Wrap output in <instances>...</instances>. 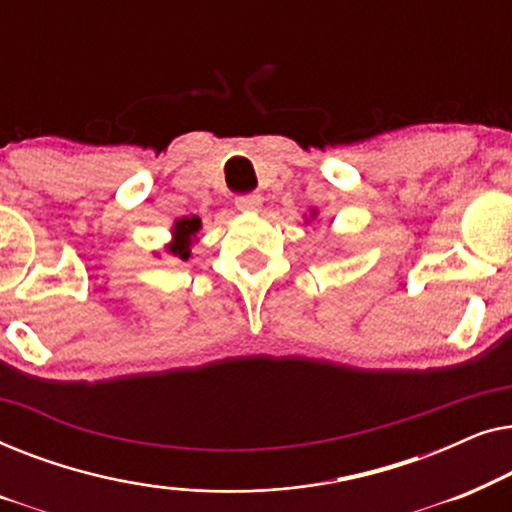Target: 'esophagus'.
<instances>
[{
  "label": "esophagus",
  "mask_w": 512,
  "mask_h": 512,
  "mask_svg": "<svg viewBox=\"0 0 512 512\" xmlns=\"http://www.w3.org/2000/svg\"><path fill=\"white\" fill-rule=\"evenodd\" d=\"M263 205V198L258 193H247V195H237L235 198V207L240 212H258Z\"/></svg>",
  "instance_id": "obj_1"
}]
</instances>
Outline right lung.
<instances>
[{
	"label": "right lung",
	"instance_id": "add662e5",
	"mask_svg": "<svg viewBox=\"0 0 512 512\" xmlns=\"http://www.w3.org/2000/svg\"><path fill=\"white\" fill-rule=\"evenodd\" d=\"M200 228L202 223L198 216H184V219H179L172 228V242L167 244V251H170L172 256L181 258V261H188V258H191V244Z\"/></svg>",
	"mask_w": 512,
	"mask_h": 512
}]
</instances>
